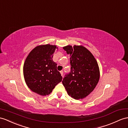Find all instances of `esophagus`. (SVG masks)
I'll return each instance as SVG.
<instances>
[{
	"label": "esophagus",
	"mask_w": 128,
	"mask_h": 128,
	"mask_svg": "<svg viewBox=\"0 0 128 128\" xmlns=\"http://www.w3.org/2000/svg\"><path fill=\"white\" fill-rule=\"evenodd\" d=\"M60 73H61V76H63V74H64V72H63V71H60Z\"/></svg>",
	"instance_id": "esophagus-1"
}]
</instances>
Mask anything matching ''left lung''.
Here are the masks:
<instances>
[{
	"mask_svg": "<svg viewBox=\"0 0 128 128\" xmlns=\"http://www.w3.org/2000/svg\"><path fill=\"white\" fill-rule=\"evenodd\" d=\"M63 48L70 56L71 70L65 76L62 84L72 98L76 100L85 98L94 90L99 80L97 61L82 46L68 45Z\"/></svg>",
	"mask_w": 128,
	"mask_h": 128,
	"instance_id": "left-lung-1",
	"label": "left lung"
}]
</instances>
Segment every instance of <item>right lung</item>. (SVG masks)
<instances>
[{"label":"right lung","mask_w":128,"mask_h":128,"mask_svg":"<svg viewBox=\"0 0 128 128\" xmlns=\"http://www.w3.org/2000/svg\"><path fill=\"white\" fill-rule=\"evenodd\" d=\"M56 46L40 45L28 55L23 66V75L28 87L32 91L44 96L50 94L62 77L52 60Z\"/></svg>","instance_id":"right-lung-1"}]
</instances>
